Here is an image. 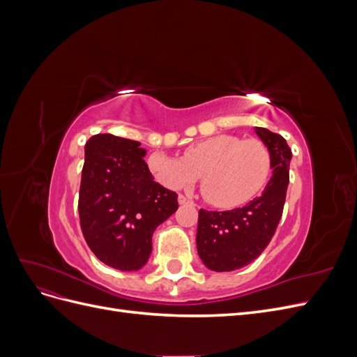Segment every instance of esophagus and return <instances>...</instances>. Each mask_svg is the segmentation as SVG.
<instances>
[{"label":"esophagus","instance_id":"obj_1","mask_svg":"<svg viewBox=\"0 0 357 357\" xmlns=\"http://www.w3.org/2000/svg\"><path fill=\"white\" fill-rule=\"evenodd\" d=\"M189 202H192V199H190V198H188V197H185V195H178V204H180V205H183V204H189Z\"/></svg>","mask_w":357,"mask_h":357}]
</instances>
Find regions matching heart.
Returning a JSON list of instances; mask_svg holds the SVG:
<instances>
[{"label":"heart","instance_id":"b5f03b06","mask_svg":"<svg viewBox=\"0 0 357 357\" xmlns=\"http://www.w3.org/2000/svg\"><path fill=\"white\" fill-rule=\"evenodd\" d=\"M156 178L171 189L189 188L201 176V193L218 208L252 201L266 185L271 155L259 139L222 134L190 144L183 158L156 152L149 158Z\"/></svg>","mask_w":357,"mask_h":357}]
</instances>
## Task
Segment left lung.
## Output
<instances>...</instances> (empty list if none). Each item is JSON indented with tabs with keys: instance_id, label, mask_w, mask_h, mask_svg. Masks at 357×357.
<instances>
[{
	"instance_id": "1",
	"label": "left lung",
	"mask_w": 357,
	"mask_h": 357,
	"mask_svg": "<svg viewBox=\"0 0 357 357\" xmlns=\"http://www.w3.org/2000/svg\"><path fill=\"white\" fill-rule=\"evenodd\" d=\"M255 131L271 155L273 176L262 195L229 211L199 210L197 248L211 271H235L259 257L271 241L282 219L291 152L286 139L256 126Z\"/></svg>"
}]
</instances>
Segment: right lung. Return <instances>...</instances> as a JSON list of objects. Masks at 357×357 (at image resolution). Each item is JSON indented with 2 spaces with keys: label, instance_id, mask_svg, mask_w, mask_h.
I'll return each instance as SVG.
<instances>
[{
  "label": "right lung",
  "instance_id": "right-lung-1",
  "mask_svg": "<svg viewBox=\"0 0 357 357\" xmlns=\"http://www.w3.org/2000/svg\"><path fill=\"white\" fill-rule=\"evenodd\" d=\"M138 142L96 134L84 146L79 193L86 243L105 265L137 271L152 253V235L178 208L177 193L153 180Z\"/></svg>",
  "mask_w": 357,
  "mask_h": 357
}]
</instances>
